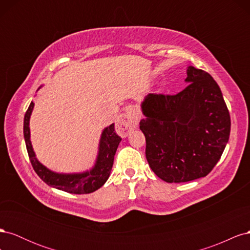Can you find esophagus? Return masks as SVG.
<instances>
[{
    "label": "esophagus",
    "mask_w": 250,
    "mask_h": 250,
    "mask_svg": "<svg viewBox=\"0 0 250 250\" xmlns=\"http://www.w3.org/2000/svg\"><path fill=\"white\" fill-rule=\"evenodd\" d=\"M141 119V112L138 108L130 107L128 108L125 115L121 118L117 123V129L120 134H122L123 137L127 135L132 128L137 127L139 121Z\"/></svg>",
    "instance_id": "obj_1"
}]
</instances>
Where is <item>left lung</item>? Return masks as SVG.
<instances>
[{
  "instance_id": "left-lung-1",
  "label": "left lung",
  "mask_w": 250,
  "mask_h": 250,
  "mask_svg": "<svg viewBox=\"0 0 250 250\" xmlns=\"http://www.w3.org/2000/svg\"><path fill=\"white\" fill-rule=\"evenodd\" d=\"M186 82L176 95L149 94L142 103L146 158L167 183L207 176L229 139V112L217 82L194 66L188 67Z\"/></svg>"
}]
</instances>
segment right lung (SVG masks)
Returning a JSON list of instances; mask_svg holds the SVG:
<instances>
[{
	"mask_svg": "<svg viewBox=\"0 0 250 250\" xmlns=\"http://www.w3.org/2000/svg\"><path fill=\"white\" fill-rule=\"evenodd\" d=\"M33 107L34 103L31 102L25 113L24 138L30 162L37 175L48 186L72 194H88L101 188L109 177L113 165V157L121 142V138L116 133L115 124H111L103 130L99 144V152H98L97 161L92 170L83 173L60 174L49 170L35 157L31 141H30L29 128L30 116H31Z\"/></svg>",
	"mask_w": 250,
	"mask_h": 250,
	"instance_id": "obj_1",
	"label": "right lung"
}]
</instances>
